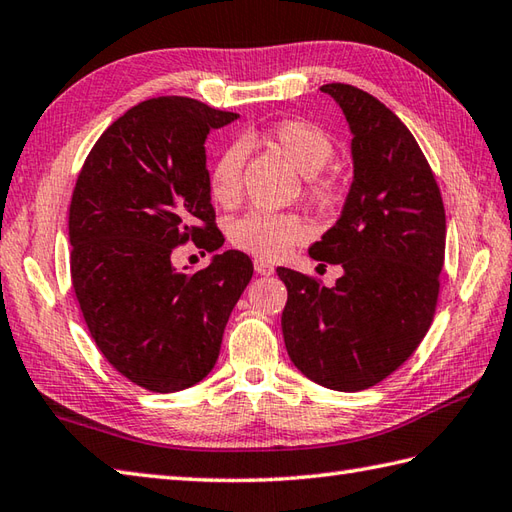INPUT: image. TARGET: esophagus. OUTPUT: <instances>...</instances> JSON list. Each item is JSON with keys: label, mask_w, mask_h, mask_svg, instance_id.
Wrapping results in <instances>:
<instances>
[{"label": "esophagus", "mask_w": 512, "mask_h": 512, "mask_svg": "<svg viewBox=\"0 0 512 512\" xmlns=\"http://www.w3.org/2000/svg\"><path fill=\"white\" fill-rule=\"evenodd\" d=\"M255 273L257 275H273L275 268L268 262H264V259H255Z\"/></svg>", "instance_id": "esophagus-1"}]
</instances>
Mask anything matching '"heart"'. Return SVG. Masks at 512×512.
I'll list each match as a JSON object with an SVG mask.
<instances>
[{
  "label": "heart",
  "mask_w": 512,
  "mask_h": 512,
  "mask_svg": "<svg viewBox=\"0 0 512 512\" xmlns=\"http://www.w3.org/2000/svg\"><path fill=\"white\" fill-rule=\"evenodd\" d=\"M270 140L301 176L308 178V191L317 202H328L334 184L319 178V171L334 158V140L306 121H284L270 129ZM246 145L231 143L220 151L209 173V191L215 202L233 204L242 191V171ZM308 231L297 215L273 211H248L231 224V244L244 253L264 259H277L306 239Z\"/></svg>",
  "instance_id": "b5f03b06"
}]
</instances>
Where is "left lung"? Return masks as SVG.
Returning a JSON list of instances; mask_svg holds the SVG:
<instances>
[{
  "label": "left lung",
  "mask_w": 512,
  "mask_h": 512,
  "mask_svg": "<svg viewBox=\"0 0 512 512\" xmlns=\"http://www.w3.org/2000/svg\"><path fill=\"white\" fill-rule=\"evenodd\" d=\"M321 92L339 103L352 132L354 180L341 217L310 246L339 264L332 288L277 268L288 288L281 330L303 376L336 391H361L407 361L436 314L447 217L416 138L372 94L345 83Z\"/></svg>",
  "instance_id": "8db88e82"
}]
</instances>
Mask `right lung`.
<instances>
[{
	"instance_id": "1",
	"label": "right lung",
	"mask_w": 512,
	"mask_h": 512,
	"mask_svg": "<svg viewBox=\"0 0 512 512\" xmlns=\"http://www.w3.org/2000/svg\"><path fill=\"white\" fill-rule=\"evenodd\" d=\"M235 118L187 96L138 103L96 140L72 193L70 275L85 325L116 372L158 394L211 372L253 277L239 250L198 273L173 266L182 244H224L204 143Z\"/></svg>"
}]
</instances>
